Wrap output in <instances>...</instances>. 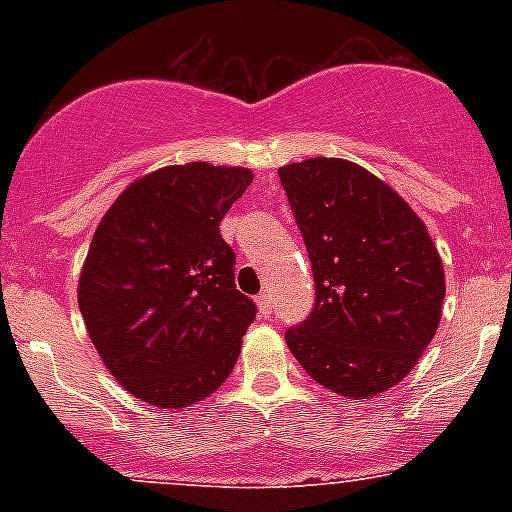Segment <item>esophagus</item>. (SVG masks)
Wrapping results in <instances>:
<instances>
[{
	"label": "esophagus",
	"instance_id": "1",
	"mask_svg": "<svg viewBox=\"0 0 512 512\" xmlns=\"http://www.w3.org/2000/svg\"><path fill=\"white\" fill-rule=\"evenodd\" d=\"M257 307H260L262 317H270V314H272V299H270V294L262 292L260 297H257Z\"/></svg>",
	"mask_w": 512,
	"mask_h": 512
}]
</instances>
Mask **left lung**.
Returning a JSON list of instances; mask_svg holds the SVG:
<instances>
[{"instance_id":"8db88e82","label":"left lung","mask_w":512,"mask_h":512,"mask_svg":"<svg viewBox=\"0 0 512 512\" xmlns=\"http://www.w3.org/2000/svg\"><path fill=\"white\" fill-rule=\"evenodd\" d=\"M317 302L285 339L324 389L374 399L406 379L441 322L446 275L426 225L391 185L344 158L282 165Z\"/></svg>"}]
</instances>
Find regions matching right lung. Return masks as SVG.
<instances>
[{"label":"right lung","instance_id":"obj_1","mask_svg":"<svg viewBox=\"0 0 512 512\" xmlns=\"http://www.w3.org/2000/svg\"><path fill=\"white\" fill-rule=\"evenodd\" d=\"M252 178L237 165H165L133 180L96 227L79 309L113 379L146 404H198L235 369L257 307L235 289L220 220Z\"/></svg>","mask_w":512,"mask_h":512}]
</instances>
